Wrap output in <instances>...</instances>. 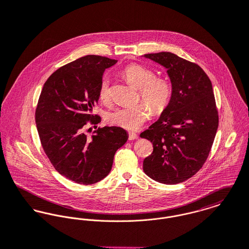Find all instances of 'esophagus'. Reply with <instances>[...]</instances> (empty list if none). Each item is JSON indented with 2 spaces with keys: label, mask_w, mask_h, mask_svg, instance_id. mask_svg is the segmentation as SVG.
Listing matches in <instances>:
<instances>
[{
  "label": "esophagus",
  "mask_w": 249,
  "mask_h": 249,
  "mask_svg": "<svg viewBox=\"0 0 249 249\" xmlns=\"http://www.w3.org/2000/svg\"><path fill=\"white\" fill-rule=\"evenodd\" d=\"M138 136L136 133H133V132H130L129 133V139L130 140H135V139H138Z\"/></svg>",
  "instance_id": "obj_1"
}]
</instances>
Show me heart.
Instances as JSON below:
<instances>
[{"label": "heart", "mask_w": 249, "mask_h": 249, "mask_svg": "<svg viewBox=\"0 0 249 249\" xmlns=\"http://www.w3.org/2000/svg\"><path fill=\"white\" fill-rule=\"evenodd\" d=\"M122 74L129 83L139 88L142 98L151 104L155 111H161L168 106L172 96L171 84L163 77H156L153 69L139 64H132L123 70ZM98 96L102 102L110 100V77L108 75H104L100 81ZM152 113V108L148 104L138 103L109 111L106 119L111 125L134 131L149 120Z\"/></svg>", "instance_id": "b5f03b06"}]
</instances>
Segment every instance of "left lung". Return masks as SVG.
I'll list each match as a JSON object with an SVG mask.
<instances>
[{
  "label": "left lung",
  "mask_w": 249,
  "mask_h": 249,
  "mask_svg": "<svg viewBox=\"0 0 249 249\" xmlns=\"http://www.w3.org/2000/svg\"><path fill=\"white\" fill-rule=\"evenodd\" d=\"M144 57L167 70L172 96L158 121L140 134L154 147L143 161V171L160 183L183 182L205 162L218 130L212 83L198 65L174 53Z\"/></svg>",
  "instance_id": "1"
}]
</instances>
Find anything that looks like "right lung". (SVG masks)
Returning a JSON list of instances; mask_svg holds the SVG:
<instances>
[{
    "mask_svg": "<svg viewBox=\"0 0 249 249\" xmlns=\"http://www.w3.org/2000/svg\"><path fill=\"white\" fill-rule=\"evenodd\" d=\"M117 60L98 55L81 57L55 71L46 81L35 112L43 149L56 171L80 184H92L111 172L115 152L128 140L120 127L98 128L90 138L84 134L98 102L99 84L106 69Z\"/></svg>",
    "mask_w": 249,
    "mask_h": 249,
    "instance_id": "right-lung-1",
    "label": "right lung"
}]
</instances>
